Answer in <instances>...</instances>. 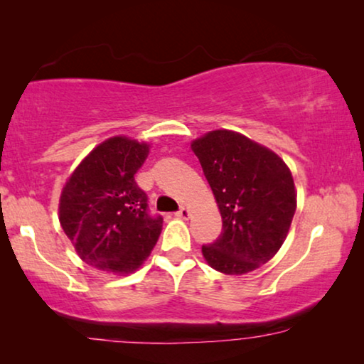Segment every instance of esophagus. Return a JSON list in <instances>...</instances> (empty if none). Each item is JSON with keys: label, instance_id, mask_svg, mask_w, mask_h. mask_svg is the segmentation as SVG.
<instances>
[{"label": "esophagus", "instance_id": "34e87169", "mask_svg": "<svg viewBox=\"0 0 364 364\" xmlns=\"http://www.w3.org/2000/svg\"><path fill=\"white\" fill-rule=\"evenodd\" d=\"M176 215H177L178 218H183V220H187V218H188V217H191V208H188V207H186V205H183V207L181 208V210H178V212L176 213Z\"/></svg>", "mask_w": 364, "mask_h": 364}]
</instances>
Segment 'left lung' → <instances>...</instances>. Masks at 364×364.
Listing matches in <instances>:
<instances>
[{"label": "left lung", "instance_id": "8db88e82", "mask_svg": "<svg viewBox=\"0 0 364 364\" xmlns=\"http://www.w3.org/2000/svg\"><path fill=\"white\" fill-rule=\"evenodd\" d=\"M222 215V233L202 255L223 275L253 272L277 255L296 210V191L285 161L240 132L217 129L193 139Z\"/></svg>", "mask_w": 364, "mask_h": 364}]
</instances>
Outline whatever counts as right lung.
Masks as SVG:
<instances>
[{
    "mask_svg": "<svg viewBox=\"0 0 364 364\" xmlns=\"http://www.w3.org/2000/svg\"><path fill=\"white\" fill-rule=\"evenodd\" d=\"M149 142L114 136L79 162L59 197V223L82 262L109 273L131 275L147 260L162 232V218L147 213V196L136 172Z\"/></svg>",
    "mask_w": 364,
    "mask_h": 364,
    "instance_id": "obj_1",
    "label": "right lung"
}]
</instances>
